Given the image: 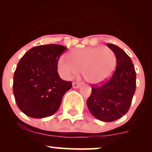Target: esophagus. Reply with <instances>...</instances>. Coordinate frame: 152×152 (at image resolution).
I'll return each instance as SVG.
<instances>
[{
	"mask_svg": "<svg viewBox=\"0 0 152 152\" xmlns=\"http://www.w3.org/2000/svg\"><path fill=\"white\" fill-rule=\"evenodd\" d=\"M72 85H73V87H74V88H80V86H81V85H80L79 83H76V82H74V83H72Z\"/></svg>",
	"mask_w": 152,
	"mask_h": 152,
	"instance_id": "esophagus-1",
	"label": "esophagus"
}]
</instances>
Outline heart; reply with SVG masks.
<instances>
[{
	"instance_id": "obj_1",
	"label": "heart",
	"mask_w": 152,
	"mask_h": 152,
	"mask_svg": "<svg viewBox=\"0 0 152 152\" xmlns=\"http://www.w3.org/2000/svg\"><path fill=\"white\" fill-rule=\"evenodd\" d=\"M69 59L62 56L58 59V71L64 79H71L81 70L83 76L91 84H99L106 81L113 74L116 66L114 52L107 47H87L73 50Z\"/></svg>"
}]
</instances>
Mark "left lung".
Segmentation results:
<instances>
[{"label":"left lung","instance_id":"obj_1","mask_svg":"<svg viewBox=\"0 0 152 152\" xmlns=\"http://www.w3.org/2000/svg\"><path fill=\"white\" fill-rule=\"evenodd\" d=\"M116 56V69L111 78L91 86L86 104L91 114L102 121L111 122L127 113L136 90V71L132 59L119 47L107 43Z\"/></svg>","mask_w":152,"mask_h":152}]
</instances>
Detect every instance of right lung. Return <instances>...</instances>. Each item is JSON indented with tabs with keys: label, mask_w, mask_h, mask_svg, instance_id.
Listing matches in <instances>:
<instances>
[{
	"label": "right lung",
	"mask_w": 152,
	"mask_h": 152,
	"mask_svg": "<svg viewBox=\"0 0 152 152\" xmlns=\"http://www.w3.org/2000/svg\"><path fill=\"white\" fill-rule=\"evenodd\" d=\"M66 48L58 44L36 46L18 62L13 76V94L17 106L27 116L41 118L55 114L72 86L57 72L58 59Z\"/></svg>",
	"instance_id": "obj_1"
}]
</instances>
